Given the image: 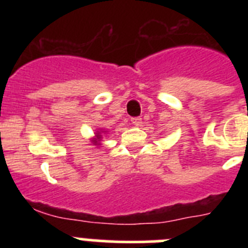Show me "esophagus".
Segmentation results:
<instances>
[{
  "instance_id": "1",
  "label": "esophagus",
  "mask_w": 248,
  "mask_h": 248,
  "mask_svg": "<svg viewBox=\"0 0 248 248\" xmlns=\"http://www.w3.org/2000/svg\"><path fill=\"white\" fill-rule=\"evenodd\" d=\"M131 124L135 126H139L140 124H141V119H140V118H133V119H131Z\"/></svg>"
}]
</instances>
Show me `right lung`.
Returning <instances> with one entry per match:
<instances>
[{
    "label": "right lung",
    "mask_w": 248,
    "mask_h": 248,
    "mask_svg": "<svg viewBox=\"0 0 248 248\" xmlns=\"http://www.w3.org/2000/svg\"><path fill=\"white\" fill-rule=\"evenodd\" d=\"M105 134H108V130H105V129L99 128L98 130H95V133H94V138H92V139H91L92 144H93V145L100 146L102 139H103V137H104Z\"/></svg>",
    "instance_id": "obj_1"
}]
</instances>
